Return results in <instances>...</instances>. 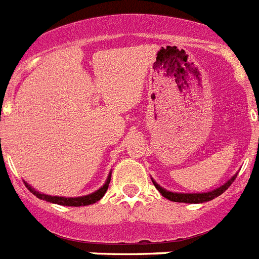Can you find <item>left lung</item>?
<instances>
[{
    "label": "left lung",
    "mask_w": 259,
    "mask_h": 259,
    "mask_svg": "<svg viewBox=\"0 0 259 259\" xmlns=\"http://www.w3.org/2000/svg\"><path fill=\"white\" fill-rule=\"evenodd\" d=\"M235 177H237V174L233 176V177L230 178L226 184L222 185V186L214 189V190L211 191H206V193H173V191H169V190H166V189L161 188V186H159L154 180H151V181H153V184H154V186L157 188V190H158L159 193L165 197V198L170 199V201H173V202L202 203V202H207V201H211V199H214L215 197L222 194V193H224V191L226 190V189L233 184V182H234Z\"/></svg>",
    "instance_id": "8db88e82"
}]
</instances>
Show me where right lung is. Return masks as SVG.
<instances>
[{"instance_id": "1", "label": "right lung", "mask_w": 259, "mask_h": 259, "mask_svg": "<svg viewBox=\"0 0 259 259\" xmlns=\"http://www.w3.org/2000/svg\"><path fill=\"white\" fill-rule=\"evenodd\" d=\"M110 177L111 173L109 174L108 180L105 182V185L102 188H100L97 191L92 193V194L83 195V197H75V198H66V197H57V195H48V194H42L39 191H37L35 189H33L30 185L25 182V186L29 189L30 193L37 197L39 199H44V201H48V202L57 203V205H62V206H86V205H92V203H96L97 201H100L102 197L105 195L106 190L109 188V184H110Z\"/></svg>"}]
</instances>
